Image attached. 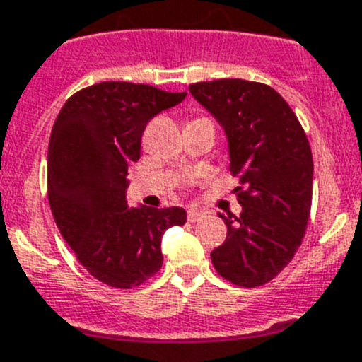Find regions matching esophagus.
Returning <instances> with one entry per match:
<instances>
[{"label": "esophagus", "mask_w": 362, "mask_h": 362, "mask_svg": "<svg viewBox=\"0 0 362 362\" xmlns=\"http://www.w3.org/2000/svg\"><path fill=\"white\" fill-rule=\"evenodd\" d=\"M204 217V211L199 210V208H190L188 210V221L195 222V221H201Z\"/></svg>", "instance_id": "esophagus-1"}]
</instances>
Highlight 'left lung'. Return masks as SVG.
Segmentation results:
<instances>
[{"mask_svg":"<svg viewBox=\"0 0 362 362\" xmlns=\"http://www.w3.org/2000/svg\"><path fill=\"white\" fill-rule=\"evenodd\" d=\"M190 93L224 127L242 214L222 215L224 244L211 251L217 273L258 287L284 271L301 246L313 203V152L280 93L262 82L221 78Z\"/></svg>","mask_w":362,"mask_h":362,"instance_id":"8db88e82","label":"left lung"}]
</instances>
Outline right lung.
<instances>
[{"label":"right lung","mask_w":362,"mask_h":362,"mask_svg":"<svg viewBox=\"0 0 362 362\" xmlns=\"http://www.w3.org/2000/svg\"><path fill=\"white\" fill-rule=\"evenodd\" d=\"M187 93L109 81L81 89L55 118L48 145L53 218L91 276L115 289L145 284L163 265L161 237L187 222L183 208H129L127 168L158 112Z\"/></svg>","instance_id":"1"}]
</instances>
